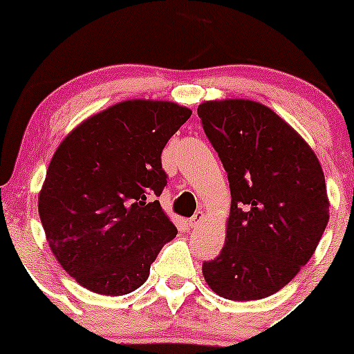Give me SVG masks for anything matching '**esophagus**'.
<instances>
[{
	"instance_id": "esophagus-1",
	"label": "esophagus",
	"mask_w": 354,
	"mask_h": 354,
	"mask_svg": "<svg viewBox=\"0 0 354 354\" xmlns=\"http://www.w3.org/2000/svg\"><path fill=\"white\" fill-rule=\"evenodd\" d=\"M202 223H203V212H202V210H197V212L194 214V217L190 219V226L192 227H198Z\"/></svg>"
}]
</instances>
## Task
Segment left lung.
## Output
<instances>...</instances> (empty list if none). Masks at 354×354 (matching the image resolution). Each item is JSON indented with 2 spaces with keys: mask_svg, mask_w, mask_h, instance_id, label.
I'll return each instance as SVG.
<instances>
[{
  "mask_svg": "<svg viewBox=\"0 0 354 354\" xmlns=\"http://www.w3.org/2000/svg\"><path fill=\"white\" fill-rule=\"evenodd\" d=\"M197 113L231 190L226 241L216 259L203 262L205 283L233 301L267 298L312 259L326 231L322 166L286 121L260 102L207 101Z\"/></svg>",
  "mask_w": 354,
  "mask_h": 354,
  "instance_id": "left-lung-1",
  "label": "left lung"
}]
</instances>
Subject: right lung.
Listing matches in <instances>:
<instances>
[{
    "label": "right lung",
    "mask_w": 354,
    "mask_h": 354,
    "mask_svg": "<svg viewBox=\"0 0 354 354\" xmlns=\"http://www.w3.org/2000/svg\"><path fill=\"white\" fill-rule=\"evenodd\" d=\"M190 116L174 102L124 101L85 120L56 149L39 216L56 260L88 291H135L176 236L154 198L167 185L162 149Z\"/></svg>",
    "instance_id": "add662e5"
}]
</instances>
